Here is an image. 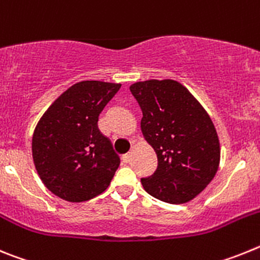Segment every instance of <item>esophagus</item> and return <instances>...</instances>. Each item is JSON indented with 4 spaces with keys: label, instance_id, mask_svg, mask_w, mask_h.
Returning a JSON list of instances; mask_svg holds the SVG:
<instances>
[{
    "label": "esophagus",
    "instance_id": "34e87169",
    "mask_svg": "<svg viewBox=\"0 0 260 260\" xmlns=\"http://www.w3.org/2000/svg\"><path fill=\"white\" fill-rule=\"evenodd\" d=\"M130 158H132V152H128V153H126V155L122 156L123 162H128L130 161Z\"/></svg>",
    "mask_w": 260,
    "mask_h": 260
}]
</instances>
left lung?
<instances>
[{
	"label": "left lung",
	"mask_w": 260,
	"mask_h": 260,
	"mask_svg": "<svg viewBox=\"0 0 260 260\" xmlns=\"http://www.w3.org/2000/svg\"><path fill=\"white\" fill-rule=\"evenodd\" d=\"M130 91L143 113L144 139L157 155L155 173L141 180L144 190L167 203L192 201L219 169L220 142L212 119L177 80H143Z\"/></svg>",
	"instance_id": "8db88e82"
}]
</instances>
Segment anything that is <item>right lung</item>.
<instances>
[{
  "mask_svg": "<svg viewBox=\"0 0 260 260\" xmlns=\"http://www.w3.org/2000/svg\"><path fill=\"white\" fill-rule=\"evenodd\" d=\"M119 83L83 80L69 87L39 119L32 135V158L49 191L80 203L104 192L119 157L98 127L99 114Z\"/></svg>",
  "mask_w": 260,
  "mask_h": 260,
  "instance_id": "obj_1",
  "label": "right lung"
}]
</instances>
